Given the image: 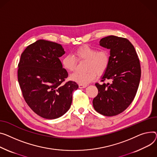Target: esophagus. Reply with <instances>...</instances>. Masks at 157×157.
Here are the masks:
<instances>
[{"label":"esophagus","instance_id":"obj_1","mask_svg":"<svg viewBox=\"0 0 157 157\" xmlns=\"http://www.w3.org/2000/svg\"><path fill=\"white\" fill-rule=\"evenodd\" d=\"M87 86V85H79V88H85Z\"/></svg>","mask_w":157,"mask_h":157}]
</instances>
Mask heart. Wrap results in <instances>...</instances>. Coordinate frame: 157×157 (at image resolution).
Segmentation results:
<instances>
[{"mask_svg":"<svg viewBox=\"0 0 157 157\" xmlns=\"http://www.w3.org/2000/svg\"><path fill=\"white\" fill-rule=\"evenodd\" d=\"M75 56H65L62 59V66L67 72H73L76 69L78 60H86V72H76L71 76V79L79 85H86L95 80L97 75L103 76L107 71L110 62V56L107 49H100L82 45L75 51Z\"/></svg>","mask_w":157,"mask_h":157,"instance_id":"heart-1","label":"heart"}]
</instances>
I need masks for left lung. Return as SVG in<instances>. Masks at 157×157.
Returning a JSON list of instances; mask_svg holds the SVG:
<instances>
[{"label": "left lung", "mask_w": 157, "mask_h": 157, "mask_svg": "<svg viewBox=\"0 0 157 157\" xmlns=\"http://www.w3.org/2000/svg\"><path fill=\"white\" fill-rule=\"evenodd\" d=\"M100 45L110 50V62L102 84H95L98 93L93 105L100 114L114 116L126 110L136 96L141 78L140 62L126 38L110 35L101 38ZM105 80L109 82L105 83Z\"/></svg>", "instance_id": "8db88e82"}]
</instances>
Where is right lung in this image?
I'll list each match as a JSON object with an SVG mask.
<instances>
[{"label":"right lung","instance_id":"add662e5","mask_svg":"<svg viewBox=\"0 0 157 157\" xmlns=\"http://www.w3.org/2000/svg\"><path fill=\"white\" fill-rule=\"evenodd\" d=\"M65 54L62 46L39 40L28 45L21 56L17 78L23 98L39 116L54 119L70 108L72 92L78 88L68 76L59 57Z\"/></svg>","mask_w":157,"mask_h":157}]
</instances>
